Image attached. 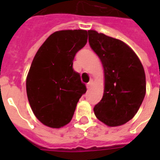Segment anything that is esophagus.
Returning a JSON list of instances; mask_svg holds the SVG:
<instances>
[{
  "label": "esophagus",
  "mask_w": 160,
  "mask_h": 160,
  "mask_svg": "<svg viewBox=\"0 0 160 160\" xmlns=\"http://www.w3.org/2000/svg\"><path fill=\"white\" fill-rule=\"evenodd\" d=\"M92 83H93L92 80H90V81L87 84V89H88V90L90 88V87H91V86H92Z\"/></svg>",
  "instance_id": "1"
}]
</instances>
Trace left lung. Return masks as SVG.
Segmentation results:
<instances>
[{
	"label": "left lung",
	"mask_w": 160,
	"mask_h": 160,
	"mask_svg": "<svg viewBox=\"0 0 160 160\" xmlns=\"http://www.w3.org/2000/svg\"><path fill=\"white\" fill-rule=\"evenodd\" d=\"M89 44L99 57L105 75L102 98L94 107L98 119L109 127L135 116L146 94V76L138 56L122 41L88 30Z\"/></svg>",
	"instance_id": "obj_1"
}]
</instances>
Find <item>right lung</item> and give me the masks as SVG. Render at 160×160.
Instances as JSON below:
<instances>
[{
	"mask_svg": "<svg viewBox=\"0 0 160 160\" xmlns=\"http://www.w3.org/2000/svg\"><path fill=\"white\" fill-rule=\"evenodd\" d=\"M82 29L54 32L42 45L26 78V92L32 112L41 122L60 128L71 121L79 98L87 91L73 69L76 53L87 42Z\"/></svg>",
	"mask_w": 160,
	"mask_h": 160,
	"instance_id": "add662e5",
	"label": "right lung"
}]
</instances>
